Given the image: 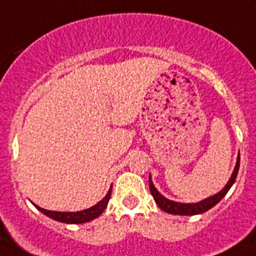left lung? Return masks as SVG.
<instances>
[{"instance_id": "obj_1", "label": "left lung", "mask_w": 256, "mask_h": 256, "mask_svg": "<svg viewBox=\"0 0 256 256\" xmlns=\"http://www.w3.org/2000/svg\"><path fill=\"white\" fill-rule=\"evenodd\" d=\"M238 171H240V156H238V160H236V168H234V172H232V178L228 182V184L225 186V188L220 190L217 194L209 197V198H205V200L200 201V202L196 204H182V202H175V201H171L166 198L164 196H162L160 193L158 192V189L154 186L152 182H151V176L148 178L150 182V190H151V194H152L154 200L158 204V206L162 210L167 212V213H171V214H178V216H194L200 214L204 212L209 210L212 208L216 204H218L220 201L224 198L226 193L229 192V189L232 188V186L236 182V175H238Z\"/></svg>"}]
</instances>
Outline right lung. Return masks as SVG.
I'll list each match as a JSON object with an SVG mask.
<instances>
[{"mask_svg": "<svg viewBox=\"0 0 256 256\" xmlns=\"http://www.w3.org/2000/svg\"><path fill=\"white\" fill-rule=\"evenodd\" d=\"M110 196H112V189H109V192H108L106 196L104 197L102 200L100 201L98 204H96L94 206L81 212H74V213H70V212H51L47 210V209H42V208L36 206V205H35V206H36V209H39L43 214L48 216L50 218H52L55 221L64 222V224H84V222L92 221V220L97 218L104 210H105V208H106L108 202H109Z\"/></svg>", "mask_w": 256, "mask_h": 256, "instance_id": "add662e5", "label": "right lung"}]
</instances>
